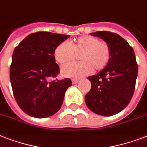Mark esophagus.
Listing matches in <instances>:
<instances>
[{"instance_id":"34e87169","label":"esophagus","mask_w":147,"mask_h":147,"mask_svg":"<svg viewBox=\"0 0 147 147\" xmlns=\"http://www.w3.org/2000/svg\"><path fill=\"white\" fill-rule=\"evenodd\" d=\"M78 82H79V79H76V78L72 79V83H73V84H76V83Z\"/></svg>"}]
</instances>
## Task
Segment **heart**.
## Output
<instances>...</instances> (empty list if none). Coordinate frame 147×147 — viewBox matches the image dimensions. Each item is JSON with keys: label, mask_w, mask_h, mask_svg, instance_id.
<instances>
[{"label": "heart", "mask_w": 147, "mask_h": 147, "mask_svg": "<svg viewBox=\"0 0 147 147\" xmlns=\"http://www.w3.org/2000/svg\"><path fill=\"white\" fill-rule=\"evenodd\" d=\"M54 58L64 64L77 58L82 62H71L63 65L61 74L68 78H78L88 76L94 71H100L107 66L111 59V49L105 42H100L92 36H83L69 43L62 42L54 49Z\"/></svg>", "instance_id": "heart-1"}]
</instances>
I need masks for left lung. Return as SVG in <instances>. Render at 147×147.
Listing matches in <instances>:
<instances>
[{
    "mask_svg": "<svg viewBox=\"0 0 147 147\" xmlns=\"http://www.w3.org/2000/svg\"><path fill=\"white\" fill-rule=\"evenodd\" d=\"M90 34L107 42L111 59L99 73L88 77L92 88L85 95V103L95 114L112 116L124 109L134 94L138 72L134 51L117 33L97 31Z\"/></svg>",
    "mask_w": 147,
    "mask_h": 147,
    "instance_id": "obj_1",
    "label": "left lung"
}]
</instances>
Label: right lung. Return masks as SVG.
<instances>
[{"mask_svg":"<svg viewBox=\"0 0 147 147\" xmlns=\"http://www.w3.org/2000/svg\"><path fill=\"white\" fill-rule=\"evenodd\" d=\"M68 38L69 35L49 32L31 33L13 50L10 83L19 107L30 116L44 118L55 114L72 85L70 78L48 82L59 72L54 49Z\"/></svg>","mask_w":147,"mask_h":147,"instance_id":"right-lung-1","label":"right lung"}]
</instances>
